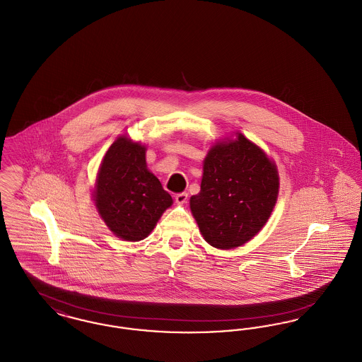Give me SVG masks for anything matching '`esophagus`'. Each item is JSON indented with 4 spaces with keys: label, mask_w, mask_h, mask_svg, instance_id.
Wrapping results in <instances>:
<instances>
[{
    "label": "esophagus",
    "mask_w": 362,
    "mask_h": 362,
    "mask_svg": "<svg viewBox=\"0 0 362 362\" xmlns=\"http://www.w3.org/2000/svg\"><path fill=\"white\" fill-rule=\"evenodd\" d=\"M187 199H189V194H187V192H179V194L175 195V202H176L177 205L186 204Z\"/></svg>",
    "instance_id": "1"
}]
</instances>
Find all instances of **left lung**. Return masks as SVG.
<instances>
[{"instance_id":"1","label":"left lung","mask_w":362,"mask_h":362,"mask_svg":"<svg viewBox=\"0 0 362 362\" xmlns=\"http://www.w3.org/2000/svg\"><path fill=\"white\" fill-rule=\"evenodd\" d=\"M278 189L274 161L238 133L207 152L201 191L189 198V209L204 239L230 250L251 240L267 223Z\"/></svg>"}]
</instances>
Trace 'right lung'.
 I'll return each instance as SVG.
<instances>
[{"label":"right lung","mask_w":362,"mask_h":362,"mask_svg":"<svg viewBox=\"0 0 362 362\" xmlns=\"http://www.w3.org/2000/svg\"><path fill=\"white\" fill-rule=\"evenodd\" d=\"M146 148L126 136L114 141L100 164L93 201L110 230L122 240L139 241L173 205L171 195L146 167Z\"/></svg>","instance_id":"obj_1"}]
</instances>
